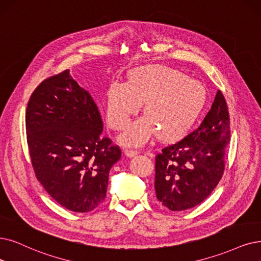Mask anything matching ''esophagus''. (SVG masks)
<instances>
[{
  "instance_id": "1",
  "label": "esophagus",
  "mask_w": 261,
  "mask_h": 261,
  "mask_svg": "<svg viewBox=\"0 0 261 261\" xmlns=\"http://www.w3.org/2000/svg\"><path fill=\"white\" fill-rule=\"evenodd\" d=\"M139 153V151L137 150H125V155L127 156V158H134V156H136Z\"/></svg>"
}]
</instances>
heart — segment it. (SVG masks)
Returning a JSON list of instances; mask_svg holds the SVG:
<instances>
[{
    "mask_svg": "<svg viewBox=\"0 0 261 261\" xmlns=\"http://www.w3.org/2000/svg\"><path fill=\"white\" fill-rule=\"evenodd\" d=\"M204 101V90L197 80L169 67L149 65L132 69L127 83H109L103 93V111L108 126L120 130L143 102L145 116L130 124L119 138L125 145H140L155 133L164 141L182 138Z\"/></svg>",
    "mask_w": 261,
    "mask_h": 261,
    "instance_id": "b5f03b06",
    "label": "heart"
}]
</instances>
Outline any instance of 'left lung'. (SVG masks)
<instances>
[{"instance_id": "1", "label": "left lung", "mask_w": 261, "mask_h": 261, "mask_svg": "<svg viewBox=\"0 0 261 261\" xmlns=\"http://www.w3.org/2000/svg\"><path fill=\"white\" fill-rule=\"evenodd\" d=\"M230 140L226 100L217 91L200 126L155 158L156 198L171 211L201 203L222 179Z\"/></svg>"}]
</instances>
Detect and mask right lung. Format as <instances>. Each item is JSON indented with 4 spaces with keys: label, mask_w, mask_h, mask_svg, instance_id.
Segmentation results:
<instances>
[{
    "label": "right lung",
    "mask_w": 261,
    "mask_h": 261,
    "mask_svg": "<svg viewBox=\"0 0 261 261\" xmlns=\"http://www.w3.org/2000/svg\"><path fill=\"white\" fill-rule=\"evenodd\" d=\"M25 126L36 178L58 203L89 212L105 200L109 171L121 150L101 138L95 102L68 69L36 88L28 103Z\"/></svg>",
    "instance_id": "1"
}]
</instances>
